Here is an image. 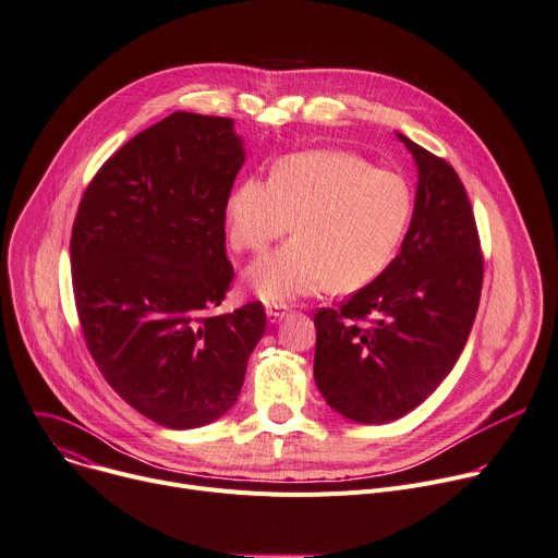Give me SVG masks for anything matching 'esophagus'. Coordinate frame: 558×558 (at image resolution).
<instances>
[{
    "label": "esophagus",
    "instance_id": "34e87169",
    "mask_svg": "<svg viewBox=\"0 0 558 558\" xmlns=\"http://www.w3.org/2000/svg\"><path fill=\"white\" fill-rule=\"evenodd\" d=\"M266 313H268V317H272L275 322L277 319H281V317H286L288 313H290V308L286 306V304H268V308H266Z\"/></svg>",
    "mask_w": 558,
    "mask_h": 558
}]
</instances>
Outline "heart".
Wrapping results in <instances>:
<instances>
[{
  "label": "heart",
  "mask_w": 558,
  "mask_h": 558,
  "mask_svg": "<svg viewBox=\"0 0 558 558\" xmlns=\"http://www.w3.org/2000/svg\"><path fill=\"white\" fill-rule=\"evenodd\" d=\"M411 211L402 174L339 149L290 154L277 160L270 181L250 177L226 203L228 236L241 254L266 252L292 221L294 236L247 272L266 302L328 283L341 292L366 286L393 262Z\"/></svg>",
  "instance_id": "b5f03b06"
}]
</instances>
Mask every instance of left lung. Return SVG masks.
I'll return each instance as SVG.
<instances>
[{
	"label": "left lung",
	"mask_w": 558,
	"mask_h": 558,
	"mask_svg": "<svg viewBox=\"0 0 558 558\" xmlns=\"http://www.w3.org/2000/svg\"><path fill=\"white\" fill-rule=\"evenodd\" d=\"M420 171L402 250L339 308L315 313V381L349 420L391 422L432 396L474 326L485 256L466 190L440 156L398 134Z\"/></svg>",
	"instance_id": "1"
}]
</instances>
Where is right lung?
Here are the masks:
<instances>
[{
  "instance_id": "obj_1",
  "label": "right lung",
  "mask_w": 558,
  "mask_h": 558,
  "mask_svg": "<svg viewBox=\"0 0 558 558\" xmlns=\"http://www.w3.org/2000/svg\"><path fill=\"white\" fill-rule=\"evenodd\" d=\"M243 165L234 120L177 111L124 143L82 194L71 230L80 328L109 387L169 428L239 398L266 308L221 306L234 268L226 203Z\"/></svg>"
}]
</instances>
